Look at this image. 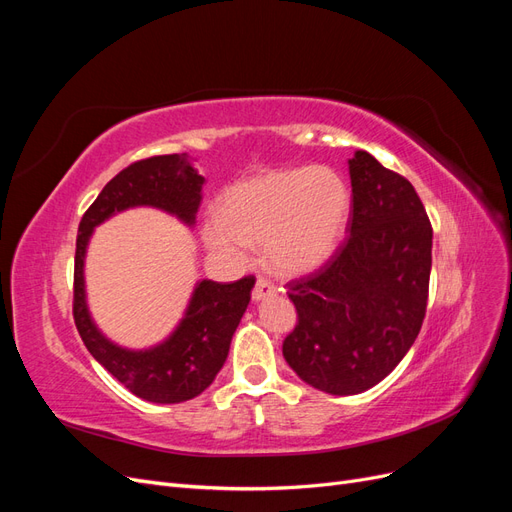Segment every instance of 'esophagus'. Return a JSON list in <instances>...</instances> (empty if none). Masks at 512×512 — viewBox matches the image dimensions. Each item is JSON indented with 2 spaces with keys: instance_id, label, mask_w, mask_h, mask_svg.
<instances>
[{
  "instance_id": "1",
  "label": "esophagus",
  "mask_w": 512,
  "mask_h": 512,
  "mask_svg": "<svg viewBox=\"0 0 512 512\" xmlns=\"http://www.w3.org/2000/svg\"><path fill=\"white\" fill-rule=\"evenodd\" d=\"M273 294H275V286L269 280H265V277H258L256 286L252 290V299L254 301H262V299H267V297H273Z\"/></svg>"
}]
</instances>
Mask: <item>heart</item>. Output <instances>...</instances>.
I'll return each instance as SVG.
<instances>
[{
	"instance_id": "b5f03b06",
	"label": "heart",
	"mask_w": 512,
	"mask_h": 512,
	"mask_svg": "<svg viewBox=\"0 0 512 512\" xmlns=\"http://www.w3.org/2000/svg\"><path fill=\"white\" fill-rule=\"evenodd\" d=\"M350 218V190L335 170L301 166L241 181L224 194L220 218L203 224L205 245L245 260V245H265L269 265L301 275L327 262Z\"/></svg>"
}]
</instances>
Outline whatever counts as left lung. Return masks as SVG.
<instances>
[{
    "mask_svg": "<svg viewBox=\"0 0 512 512\" xmlns=\"http://www.w3.org/2000/svg\"><path fill=\"white\" fill-rule=\"evenodd\" d=\"M348 239L327 265L288 284L299 322L284 359L303 382L356 395L384 380L421 331L433 230L412 183L371 153L348 160Z\"/></svg>",
    "mask_w": 512,
    "mask_h": 512,
    "instance_id": "8db88e82",
    "label": "left lung"
}]
</instances>
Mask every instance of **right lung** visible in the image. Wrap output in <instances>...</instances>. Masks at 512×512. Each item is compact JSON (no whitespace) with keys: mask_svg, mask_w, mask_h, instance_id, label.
Here are the masks:
<instances>
[{"mask_svg":"<svg viewBox=\"0 0 512 512\" xmlns=\"http://www.w3.org/2000/svg\"><path fill=\"white\" fill-rule=\"evenodd\" d=\"M205 177L188 153L153 156L123 168L104 185L79 224L74 256V322L91 356L130 393L153 404H181L203 393L222 369L232 335L245 314L256 280L220 284L200 280L181 322L164 342L130 350L111 342L89 314L85 254L94 228L132 207H153L194 226Z\"/></svg>","mask_w":512,"mask_h":512,"instance_id":"obj_1","label":"right lung"}]
</instances>
